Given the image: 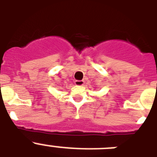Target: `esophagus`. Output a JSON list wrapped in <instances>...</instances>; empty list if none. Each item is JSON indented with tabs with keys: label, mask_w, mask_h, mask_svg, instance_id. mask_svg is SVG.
<instances>
[{
	"label": "esophagus",
	"mask_w": 157,
	"mask_h": 157,
	"mask_svg": "<svg viewBox=\"0 0 157 157\" xmlns=\"http://www.w3.org/2000/svg\"><path fill=\"white\" fill-rule=\"evenodd\" d=\"M84 83H85V82L83 80H76V81H75V84L78 86H82L84 85Z\"/></svg>",
	"instance_id": "1"
}]
</instances>
